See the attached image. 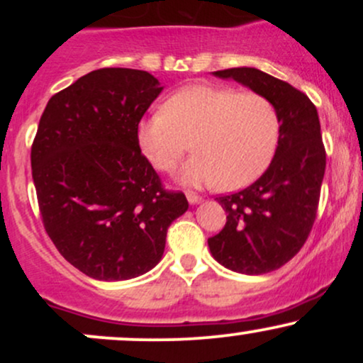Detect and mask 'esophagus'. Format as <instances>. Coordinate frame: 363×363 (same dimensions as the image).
I'll use <instances>...</instances> for the list:
<instances>
[{
	"label": "esophagus",
	"instance_id": "esophagus-1",
	"mask_svg": "<svg viewBox=\"0 0 363 363\" xmlns=\"http://www.w3.org/2000/svg\"><path fill=\"white\" fill-rule=\"evenodd\" d=\"M186 198H187V201L191 203V205H198V203H201V196H198V194H194V193H187L186 194Z\"/></svg>",
	"mask_w": 363,
	"mask_h": 363
}]
</instances>
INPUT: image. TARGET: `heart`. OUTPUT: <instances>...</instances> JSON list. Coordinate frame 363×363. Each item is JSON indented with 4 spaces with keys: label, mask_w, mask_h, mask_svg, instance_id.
Segmentation results:
<instances>
[{
    "label": "heart",
    "mask_w": 363,
    "mask_h": 363,
    "mask_svg": "<svg viewBox=\"0 0 363 363\" xmlns=\"http://www.w3.org/2000/svg\"><path fill=\"white\" fill-rule=\"evenodd\" d=\"M280 116L264 95L228 86L189 85L138 123V147L153 169L172 172L187 141L194 155L181 181L239 189L268 169L280 141Z\"/></svg>",
    "instance_id": "obj_1"
}]
</instances>
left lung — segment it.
<instances>
[{
    "label": "left lung",
    "instance_id": "8db88e82",
    "mask_svg": "<svg viewBox=\"0 0 363 363\" xmlns=\"http://www.w3.org/2000/svg\"><path fill=\"white\" fill-rule=\"evenodd\" d=\"M213 74L268 97L280 116L281 131L264 174L239 193L216 198L227 223L208 245L211 256L232 272H274L301 251L318 213L326 170L318 109L301 90L261 69L230 68Z\"/></svg>",
    "mask_w": 363,
    "mask_h": 363
}]
</instances>
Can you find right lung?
I'll return each instance as SVG.
<instances>
[{
	"label": "right lung",
	"mask_w": 363,
	"mask_h": 363,
	"mask_svg": "<svg viewBox=\"0 0 363 363\" xmlns=\"http://www.w3.org/2000/svg\"><path fill=\"white\" fill-rule=\"evenodd\" d=\"M164 86L148 72L102 68L49 99L32 145L45 232L86 277L136 278L164 256L167 228L189 208L141 155L136 128Z\"/></svg>",
	"instance_id": "right-lung-1"
}]
</instances>
